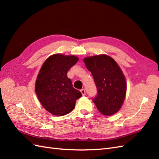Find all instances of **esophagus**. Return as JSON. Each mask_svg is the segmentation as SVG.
Returning a JSON list of instances; mask_svg holds the SVG:
<instances>
[{
	"label": "esophagus",
	"mask_w": 159,
	"mask_h": 159,
	"mask_svg": "<svg viewBox=\"0 0 159 159\" xmlns=\"http://www.w3.org/2000/svg\"><path fill=\"white\" fill-rule=\"evenodd\" d=\"M81 94H82V95H85V89H81Z\"/></svg>",
	"instance_id": "1"
}]
</instances>
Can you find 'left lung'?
<instances>
[{"mask_svg": "<svg viewBox=\"0 0 159 159\" xmlns=\"http://www.w3.org/2000/svg\"><path fill=\"white\" fill-rule=\"evenodd\" d=\"M86 68L91 71L98 89L93 99L99 111L112 115L121 108L127 91V84L121 69L112 57L102 54L85 57Z\"/></svg>", "mask_w": 159, "mask_h": 159, "instance_id": "8db88e82", "label": "left lung"}]
</instances>
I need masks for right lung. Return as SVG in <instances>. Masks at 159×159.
<instances>
[{"instance_id": "1", "label": "right lung", "mask_w": 159, "mask_h": 159, "mask_svg": "<svg viewBox=\"0 0 159 159\" xmlns=\"http://www.w3.org/2000/svg\"><path fill=\"white\" fill-rule=\"evenodd\" d=\"M79 58L73 55L56 54L48 57L37 76L35 91L38 100L48 111L63 116L75 107L80 91L73 88L67 73Z\"/></svg>"}]
</instances>
